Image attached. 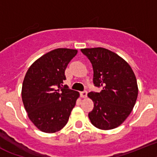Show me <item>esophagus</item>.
<instances>
[{
    "instance_id": "34e87169",
    "label": "esophagus",
    "mask_w": 157,
    "mask_h": 157,
    "mask_svg": "<svg viewBox=\"0 0 157 157\" xmlns=\"http://www.w3.org/2000/svg\"><path fill=\"white\" fill-rule=\"evenodd\" d=\"M87 95H88V92H87L86 91H84V92H80V96L82 98H86Z\"/></svg>"
}]
</instances>
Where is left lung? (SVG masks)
<instances>
[{
	"label": "left lung",
	"instance_id": "left-lung-1",
	"mask_svg": "<svg viewBox=\"0 0 157 157\" xmlns=\"http://www.w3.org/2000/svg\"><path fill=\"white\" fill-rule=\"evenodd\" d=\"M93 68V83L100 92H89L94 103L88 114L92 124L108 130L119 126L131 113L138 95L137 79L130 65L115 53L102 47L81 49Z\"/></svg>",
	"mask_w": 157,
	"mask_h": 157
}]
</instances>
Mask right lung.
<instances>
[{
    "instance_id": "add662e5",
    "label": "right lung",
    "mask_w": 157,
    "mask_h": 157,
    "mask_svg": "<svg viewBox=\"0 0 157 157\" xmlns=\"http://www.w3.org/2000/svg\"><path fill=\"white\" fill-rule=\"evenodd\" d=\"M77 54L73 49H55L38 58L26 73L23 103L32 123L44 133H55L66 125L80 96L62 84L65 69Z\"/></svg>"
}]
</instances>
